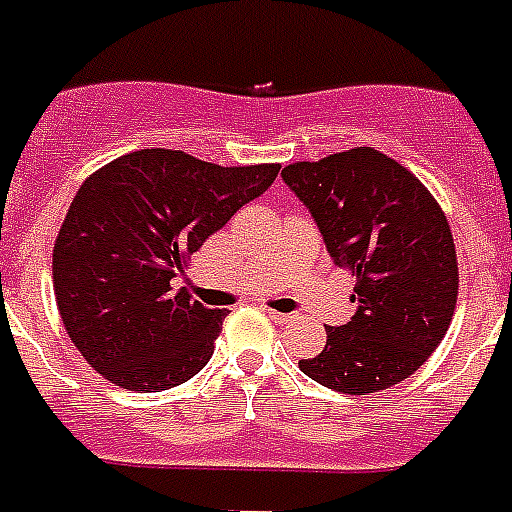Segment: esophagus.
I'll use <instances>...</instances> for the list:
<instances>
[{
  "label": "esophagus",
  "instance_id": "obj_1",
  "mask_svg": "<svg viewBox=\"0 0 512 512\" xmlns=\"http://www.w3.org/2000/svg\"><path fill=\"white\" fill-rule=\"evenodd\" d=\"M269 320H275L277 325H290V322L296 320L293 314H285V312H275V309H269Z\"/></svg>",
  "mask_w": 512,
  "mask_h": 512
}]
</instances>
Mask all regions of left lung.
Listing matches in <instances>:
<instances>
[{
	"label": "left lung",
	"mask_w": 512,
	"mask_h": 512,
	"mask_svg": "<svg viewBox=\"0 0 512 512\" xmlns=\"http://www.w3.org/2000/svg\"><path fill=\"white\" fill-rule=\"evenodd\" d=\"M282 179L312 211L338 267L357 277V312L325 327V349L304 375L341 394L391 388L444 341L457 306L452 230L428 187L372 147L298 161Z\"/></svg>",
	"instance_id": "obj_1"
}]
</instances>
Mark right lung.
Segmentation results:
<instances>
[{
	"label": "right lung",
	"mask_w": 512,
	"mask_h": 512,
	"mask_svg": "<svg viewBox=\"0 0 512 512\" xmlns=\"http://www.w3.org/2000/svg\"><path fill=\"white\" fill-rule=\"evenodd\" d=\"M277 171L150 147L89 174L57 232L52 282L73 346L102 378L147 394L206 367L227 309H206L171 280Z\"/></svg>",
	"instance_id": "1"
}]
</instances>
